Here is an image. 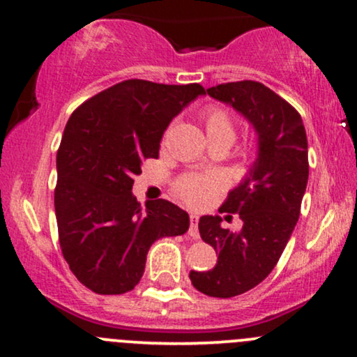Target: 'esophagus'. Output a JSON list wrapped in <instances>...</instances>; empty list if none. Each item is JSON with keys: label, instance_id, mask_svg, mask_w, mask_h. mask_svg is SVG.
Listing matches in <instances>:
<instances>
[{"label": "esophagus", "instance_id": "esophagus-1", "mask_svg": "<svg viewBox=\"0 0 357 357\" xmlns=\"http://www.w3.org/2000/svg\"><path fill=\"white\" fill-rule=\"evenodd\" d=\"M198 220L199 216L195 215V213H191L190 215V236L192 240H198L199 238V231H198Z\"/></svg>", "mask_w": 357, "mask_h": 357}]
</instances>
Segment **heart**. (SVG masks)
<instances>
[{
    "instance_id": "obj_1",
    "label": "heart",
    "mask_w": 357,
    "mask_h": 357,
    "mask_svg": "<svg viewBox=\"0 0 357 357\" xmlns=\"http://www.w3.org/2000/svg\"><path fill=\"white\" fill-rule=\"evenodd\" d=\"M208 139L223 137L233 142L235 126L227 110L211 105L203 114ZM225 186L223 176L220 174H184L176 181V192L191 208H203L211 202L213 196Z\"/></svg>"
}]
</instances>
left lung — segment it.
<instances>
[{
	"instance_id": "1",
	"label": "left lung",
	"mask_w": 357,
	"mask_h": 357,
	"mask_svg": "<svg viewBox=\"0 0 357 357\" xmlns=\"http://www.w3.org/2000/svg\"><path fill=\"white\" fill-rule=\"evenodd\" d=\"M206 92L247 119L258 141L255 162L220 208L238 213L241 230L221 228L218 215L202 216L198 223L218 261L208 272L191 270V284L210 297L228 298L257 287L277 265L301 215L309 155L301 114L264 84L230 82Z\"/></svg>"
}]
</instances>
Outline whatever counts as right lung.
I'll list each match as a JSON object with an SVG mask.
<instances>
[{
  "label": "right lung",
  "instance_id": "add662e5",
  "mask_svg": "<svg viewBox=\"0 0 357 357\" xmlns=\"http://www.w3.org/2000/svg\"><path fill=\"white\" fill-rule=\"evenodd\" d=\"M204 93L199 84L124 80L68 119L56 153L55 215L63 258L92 292L132 290L151 245L190 228V215L166 199L141 208L132 184L142 161L159 155L169 122Z\"/></svg>",
  "mask_w": 357,
  "mask_h": 357
}]
</instances>
